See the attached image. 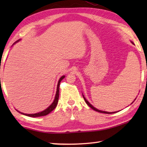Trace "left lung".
<instances>
[{
    "instance_id": "obj_1",
    "label": "left lung",
    "mask_w": 147,
    "mask_h": 147,
    "mask_svg": "<svg viewBox=\"0 0 147 147\" xmlns=\"http://www.w3.org/2000/svg\"><path fill=\"white\" fill-rule=\"evenodd\" d=\"M131 43H132V44H134V43H133V42L132 41H131ZM82 95H83V98H84V100H85V102H86V104H88V105L89 106V107H90V108H92V109H93V110H94V111H98V112H99V113H106V114H111V113H116L117 112V111H115V112H108V111H101V110H99V109H96V108H94V107L93 106H92L91 105V104H90V103H89V102L88 101V100H87V99L85 98V97H84V94H82ZM136 98H135V100H136ZM134 102V101H133V102ZM132 102V103H133Z\"/></svg>"
}]
</instances>
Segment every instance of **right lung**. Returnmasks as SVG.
I'll return each instance as SVG.
<instances>
[{
    "label": "right lung",
    "mask_w": 147,
    "mask_h": 147,
    "mask_svg": "<svg viewBox=\"0 0 147 147\" xmlns=\"http://www.w3.org/2000/svg\"><path fill=\"white\" fill-rule=\"evenodd\" d=\"M19 41H21V39H19V40H17L16 42H15V43L13 44V45L14 44H16L17 42H19ZM65 78V76H62L59 79V81L58 82V85H57V89H56V95H55V98H54V100L53 101V102L52 103L51 105H50L48 108L47 109H45V110L41 111V112H39V113H32V114H26V113H21L17 110V111L19 113H21V114H23V115H26V116H28V117H41V116H45V115H48L49 113H50L52 111H53L54 109L56 108V107L57 106V104H58V99H59V84H60L61 81Z\"/></svg>",
    "instance_id": "right-lung-1"
}]
</instances>
